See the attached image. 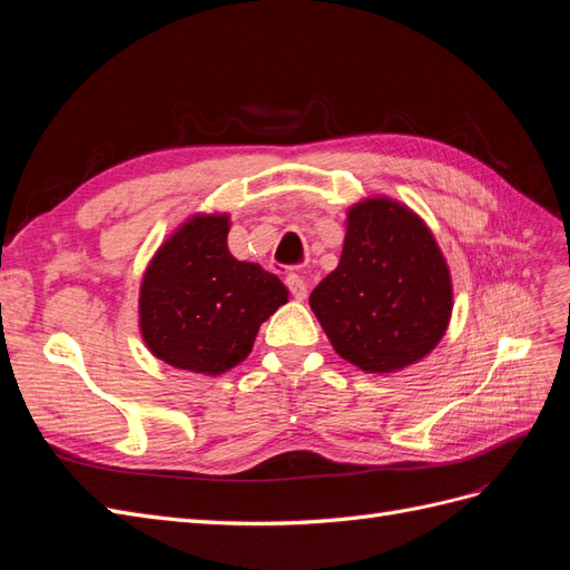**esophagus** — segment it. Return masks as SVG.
Here are the masks:
<instances>
[{
    "label": "esophagus",
    "instance_id": "1",
    "mask_svg": "<svg viewBox=\"0 0 570 570\" xmlns=\"http://www.w3.org/2000/svg\"><path fill=\"white\" fill-rule=\"evenodd\" d=\"M285 285H287V289L292 292V297L295 299H306V281L302 278V275H297V273H287V278H285Z\"/></svg>",
    "mask_w": 570,
    "mask_h": 570
}]
</instances>
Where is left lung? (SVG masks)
<instances>
[{
	"label": "left lung",
	"instance_id": "left-lung-1",
	"mask_svg": "<svg viewBox=\"0 0 570 570\" xmlns=\"http://www.w3.org/2000/svg\"><path fill=\"white\" fill-rule=\"evenodd\" d=\"M335 352L392 373L435 350L452 316V275L433 233L387 197L354 204L340 264L308 297Z\"/></svg>",
	"mask_w": 570,
	"mask_h": 570
}]
</instances>
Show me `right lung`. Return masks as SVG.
<instances>
[{"mask_svg": "<svg viewBox=\"0 0 570 570\" xmlns=\"http://www.w3.org/2000/svg\"><path fill=\"white\" fill-rule=\"evenodd\" d=\"M228 214L193 216L149 262L140 287V331L166 364L218 375L254 347L262 323L287 302L278 275L228 252Z\"/></svg>", "mask_w": 570, "mask_h": 570, "instance_id": "add662e5", "label": "right lung"}]
</instances>
